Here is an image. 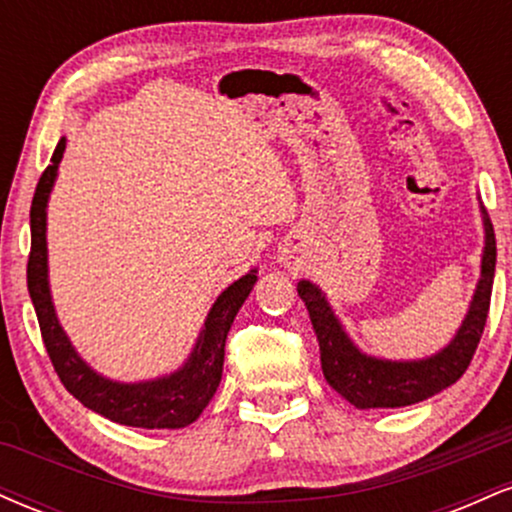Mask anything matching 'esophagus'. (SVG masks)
<instances>
[{
	"label": "esophagus",
	"mask_w": 512,
	"mask_h": 512,
	"mask_svg": "<svg viewBox=\"0 0 512 512\" xmlns=\"http://www.w3.org/2000/svg\"><path fill=\"white\" fill-rule=\"evenodd\" d=\"M276 260L284 264V267H293V264H296V260H293L291 248H279V257H276Z\"/></svg>",
	"instance_id": "1"
}]
</instances>
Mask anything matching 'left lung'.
<instances>
[{"mask_svg": "<svg viewBox=\"0 0 512 512\" xmlns=\"http://www.w3.org/2000/svg\"><path fill=\"white\" fill-rule=\"evenodd\" d=\"M484 221V250H481V274L469 301L460 330L443 349L424 358L392 361L363 354L344 330L342 320L332 310L325 291L313 281L301 279L296 291L308 308L310 322L320 344V363L325 380L356 409H395L424 402L462 378L472 361L489 315L493 274H496V236L489 214L479 199Z\"/></svg>", "mask_w": 512, "mask_h": 512, "instance_id": "1", "label": "left lung"}]
</instances>
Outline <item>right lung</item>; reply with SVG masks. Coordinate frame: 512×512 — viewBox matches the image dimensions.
Returning <instances> with one entry per match:
<instances>
[{"label":"right lung","instance_id":"add662e5","mask_svg":"<svg viewBox=\"0 0 512 512\" xmlns=\"http://www.w3.org/2000/svg\"><path fill=\"white\" fill-rule=\"evenodd\" d=\"M67 139L57 142L50 166L40 175L31 204V257H28V293L38 315L45 349L52 366L60 375L62 385L88 407L105 419L134 428H185L199 419L204 407L214 397L223 373V349L226 337L236 320L240 305L257 284V269H250L219 293L204 317L202 330L192 346L190 356L173 373L158 375L139 383L105 378L91 368L74 349L57 317L50 291L48 272V202L55 187Z\"/></svg>","mask_w":512,"mask_h":512}]
</instances>
